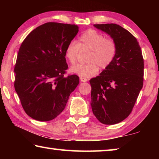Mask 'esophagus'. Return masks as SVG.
I'll use <instances>...</instances> for the list:
<instances>
[{
	"instance_id": "obj_1",
	"label": "esophagus",
	"mask_w": 159,
	"mask_h": 159,
	"mask_svg": "<svg viewBox=\"0 0 159 159\" xmlns=\"http://www.w3.org/2000/svg\"><path fill=\"white\" fill-rule=\"evenodd\" d=\"M80 81H81V82H86V81H88V79H85V78L80 77Z\"/></svg>"
}]
</instances>
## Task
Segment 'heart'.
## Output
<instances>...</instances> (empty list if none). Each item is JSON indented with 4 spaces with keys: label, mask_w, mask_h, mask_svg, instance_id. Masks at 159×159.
<instances>
[{
    "label": "heart",
    "mask_w": 159,
    "mask_h": 159,
    "mask_svg": "<svg viewBox=\"0 0 159 159\" xmlns=\"http://www.w3.org/2000/svg\"><path fill=\"white\" fill-rule=\"evenodd\" d=\"M79 49L90 51L87 64H76L70 68V71L83 78L93 76L98 73L99 66L105 69L111 65L116 57L117 47L115 41L105 39L104 35L93 29L83 33L77 42H71L67 45L64 56L71 64L76 62Z\"/></svg>",
    "instance_id": "obj_1"
}]
</instances>
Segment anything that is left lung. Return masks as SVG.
<instances>
[{
  "mask_svg": "<svg viewBox=\"0 0 159 159\" xmlns=\"http://www.w3.org/2000/svg\"><path fill=\"white\" fill-rule=\"evenodd\" d=\"M115 41L117 52L113 62L90 80L91 107L99 122H121L130 114L143 86L144 60L135 37L116 24L94 25Z\"/></svg>",
  "mask_w": 159,
  "mask_h": 159,
  "instance_id": "1",
  "label": "left lung"
}]
</instances>
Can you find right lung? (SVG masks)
Instances as JSON below:
<instances>
[{
    "instance_id": "add662e5",
    "label": "right lung",
    "mask_w": 159,
    "mask_h": 159,
    "mask_svg": "<svg viewBox=\"0 0 159 159\" xmlns=\"http://www.w3.org/2000/svg\"><path fill=\"white\" fill-rule=\"evenodd\" d=\"M79 32L74 25L48 22L29 34L19 50L15 89L26 114L39 121L60 115L79 83L68 69L64 52Z\"/></svg>"
}]
</instances>
